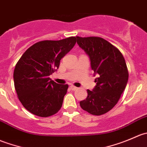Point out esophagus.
<instances>
[{"label": "esophagus", "mask_w": 147, "mask_h": 147, "mask_svg": "<svg viewBox=\"0 0 147 147\" xmlns=\"http://www.w3.org/2000/svg\"><path fill=\"white\" fill-rule=\"evenodd\" d=\"M70 90H73V91H75V90H78V87H75V86H74V85H70Z\"/></svg>", "instance_id": "esophagus-1"}]
</instances>
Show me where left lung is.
I'll list each match as a JSON object with an SVG mask.
<instances>
[{"label":"left lung","instance_id":"obj_1","mask_svg":"<svg viewBox=\"0 0 147 147\" xmlns=\"http://www.w3.org/2000/svg\"><path fill=\"white\" fill-rule=\"evenodd\" d=\"M76 38L78 45L90 57L94 75H98L95 87L92 91L87 90V98L80 105L91 115H104L117 105L128 82L125 60L116 47L103 38Z\"/></svg>","mask_w":147,"mask_h":147}]
</instances>
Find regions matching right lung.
<instances>
[{
	"instance_id": "add662e5",
	"label": "right lung",
	"mask_w": 147,
	"mask_h": 147,
	"mask_svg": "<svg viewBox=\"0 0 147 147\" xmlns=\"http://www.w3.org/2000/svg\"><path fill=\"white\" fill-rule=\"evenodd\" d=\"M76 43L75 37L36 42L23 53L13 72L18 97L30 113L42 117L57 113L63 105L67 84L49 76L58 69L60 60Z\"/></svg>"
}]
</instances>
